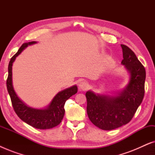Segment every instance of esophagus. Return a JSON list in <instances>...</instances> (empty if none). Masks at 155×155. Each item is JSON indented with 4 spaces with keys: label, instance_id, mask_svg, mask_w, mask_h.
<instances>
[{
    "label": "esophagus",
    "instance_id": "1",
    "mask_svg": "<svg viewBox=\"0 0 155 155\" xmlns=\"http://www.w3.org/2000/svg\"><path fill=\"white\" fill-rule=\"evenodd\" d=\"M79 89L81 90H85L88 87V83L86 81H82L80 82L79 84H78Z\"/></svg>",
    "mask_w": 155,
    "mask_h": 155
}]
</instances>
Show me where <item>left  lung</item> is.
<instances>
[{"label":"left lung","mask_w":155,"mask_h":155,"mask_svg":"<svg viewBox=\"0 0 155 155\" xmlns=\"http://www.w3.org/2000/svg\"><path fill=\"white\" fill-rule=\"evenodd\" d=\"M121 65L128 73L127 85L118 92L96 94L86 92L87 113L94 126L104 130H111L130 121L145 94V69L130 48L121 44Z\"/></svg>","instance_id":"1"}]
</instances>
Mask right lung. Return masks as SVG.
<instances>
[{
	"instance_id": "1",
	"label": "right lung",
	"mask_w": 155,
	"mask_h": 155,
	"mask_svg": "<svg viewBox=\"0 0 155 155\" xmlns=\"http://www.w3.org/2000/svg\"><path fill=\"white\" fill-rule=\"evenodd\" d=\"M37 41L24 43L18 51L10 59L8 65V77L7 79V89L13 109L21 120L29 126L37 129H50L60 124L65 114L64 105L67 99L76 94L78 92L77 85H73L59 92L49 104L41 109H37L27 105L16 94L12 84V65L17 57L28 46L37 44Z\"/></svg>"
}]
</instances>
